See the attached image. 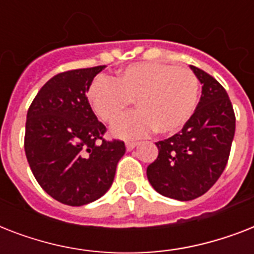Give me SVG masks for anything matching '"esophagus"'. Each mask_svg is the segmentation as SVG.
<instances>
[{
  "instance_id": "esophagus-1",
  "label": "esophagus",
  "mask_w": 254,
  "mask_h": 254,
  "mask_svg": "<svg viewBox=\"0 0 254 254\" xmlns=\"http://www.w3.org/2000/svg\"><path fill=\"white\" fill-rule=\"evenodd\" d=\"M137 145H138V142H130V141L125 143V146H127V150H129V151L133 150V149H134V147L137 146Z\"/></svg>"
}]
</instances>
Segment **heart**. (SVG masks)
I'll return each mask as SVG.
<instances>
[{"instance_id": "b5f03b06", "label": "heart", "mask_w": 254, "mask_h": 254, "mask_svg": "<svg viewBox=\"0 0 254 254\" xmlns=\"http://www.w3.org/2000/svg\"><path fill=\"white\" fill-rule=\"evenodd\" d=\"M88 103L101 121L116 123L134 101L137 112L112 127L124 139L139 138L153 129L174 134L189 123L199 97V80L187 68L166 63H134L116 76L96 77L87 92Z\"/></svg>"}]
</instances>
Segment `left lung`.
Returning a JSON list of instances; mask_svg holds the SVG:
<instances>
[{"mask_svg": "<svg viewBox=\"0 0 254 254\" xmlns=\"http://www.w3.org/2000/svg\"><path fill=\"white\" fill-rule=\"evenodd\" d=\"M190 67L201 83L200 101L179 133L155 143L158 157L146 170L157 192L182 201L201 196L216 183L228 162L236 127L223 85L203 69Z\"/></svg>", "mask_w": 254, "mask_h": 254, "instance_id": "left-lung-1", "label": "left lung"}]
</instances>
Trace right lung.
<instances>
[{
    "mask_svg": "<svg viewBox=\"0 0 254 254\" xmlns=\"http://www.w3.org/2000/svg\"><path fill=\"white\" fill-rule=\"evenodd\" d=\"M105 68L71 69L51 77L27 111L25 153L42 189L67 205L97 200L111 189L125 143L107 141V127L88 103L93 77Z\"/></svg>",
    "mask_w": 254,
    "mask_h": 254,
    "instance_id": "add662e5",
    "label": "right lung"
}]
</instances>
